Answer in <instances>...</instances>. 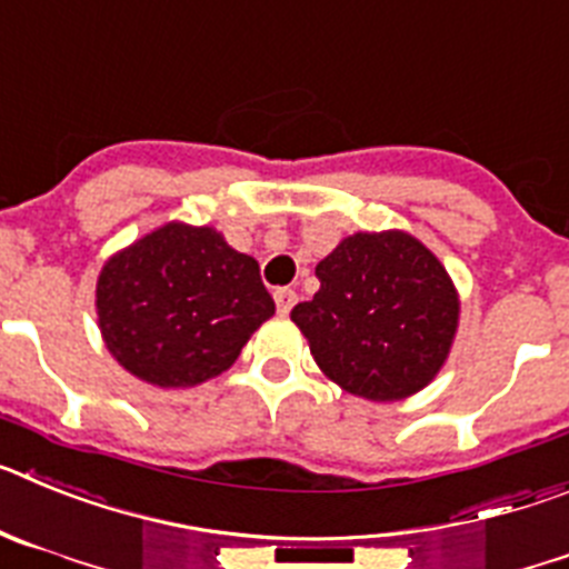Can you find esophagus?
I'll use <instances>...</instances> for the list:
<instances>
[{
    "instance_id": "1",
    "label": "esophagus",
    "mask_w": 569,
    "mask_h": 569,
    "mask_svg": "<svg viewBox=\"0 0 569 569\" xmlns=\"http://www.w3.org/2000/svg\"><path fill=\"white\" fill-rule=\"evenodd\" d=\"M273 299H276V308H279V313L288 316L290 310H293V305H296V299H299V296H296V290H290V288H279L273 293Z\"/></svg>"
}]
</instances>
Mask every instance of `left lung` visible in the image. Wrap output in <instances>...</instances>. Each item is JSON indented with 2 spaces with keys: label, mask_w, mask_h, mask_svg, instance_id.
Instances as JSON below:
<instances>
[{
  "label": "left lung",
  "mask_w": 569,
  "mask_h": 569,
  "mask_svg": "<svg viewBox=\"0 0 569 569\" xmlns=\"http://www.w3.org/2000/svg\"><path fill=\"white\" fill-rule=\"evenodd\" d=\"M321 288L290 319L330 381L367 401H401L445 367L461 301L436 253L405 230H359L316 264Z\"/></svg>",
  "instance_id": "left-lung-1"
}]
</instances>
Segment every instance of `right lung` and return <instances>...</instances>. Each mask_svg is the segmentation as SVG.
Returning a JSON list of instances; mask_svg holds the SVG:
<instances>
[{"label":"right lung","mask_w":569,"mask_h":569,"mask_svg":"<svg viewBox=\"0 0 569 569\" xmlns=\"http://www.w3.org/2000/svg\"><path fill=\"white\" fill-rule=\"evenodd\" d=\"M273 313L259 261L208 224L150 230L116 250L97 279L110 356L136 379L168 390L222 376Z\"/></svg>","instance_id":"right-lung-1"}]
</instances>
